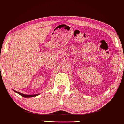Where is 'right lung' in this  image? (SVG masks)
<instances>
[{"label":"right lung","mask_w":124,"mask_h":124,"mask_svg":"<svg viewBox=\"0 0 124 124\" xmlns=\"http://www.w3.org/2000/svg\"><path fill=\"white\" fill-rule=\"evenodd\" d=\"M15 92H16L17 93H18V94H20V95H21L22 97H23L25 98H30V97H36L37 96V95H39V94H34V95H27V94H24L23 93H20V92H17L16 91V90H14Z\"/></svg>","instance_id":"obj_1"}]
</instances>
